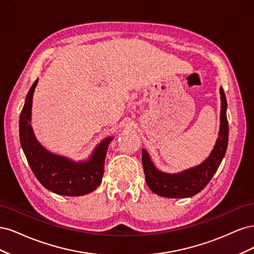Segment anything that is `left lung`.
<instances>
[{
    "instance_id": "1",
    "label": "left lung",
    "mask_w": 254,
    "mask_h": 254,
    "mask_svg": "<svg viewBox=\"0 0 254 254\" xmlns=\"http://www.w3.org/2000/svg\"><path fill=\"white\" fill-rule=\"evenodd\" d=\"M220 91V127L218 139L210 156L201 164L178 174L159 171L145 149H142V164L145 180L153 193L167 198H188L202 190L216 173L228 147L229 125L227 120V99L222 88Z\"/></svg>"
}]
</instances>
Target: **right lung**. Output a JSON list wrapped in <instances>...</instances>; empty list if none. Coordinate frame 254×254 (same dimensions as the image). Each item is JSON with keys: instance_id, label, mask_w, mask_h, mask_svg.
<instances>
[{"instance_id": "1", "label": "right lung", "mask_w": 254, "mask_h": 254, "mask_svg": "<svg viewBox=\"0 0 254 254\" xmlns=\"http://www.w3.org/2000/svg\"><path fill=\"white\" fill-rule=\"evenodd\" d=\"M37 83L38 79L28 91L19 122L20 142L27 162L36 178L53 193L71 197L89 194L102 182L107 150L113 137H106L96 146L91 157L81 162H75L45 149L37 141L29 123Z\"/></svg>"}]
</instances>
